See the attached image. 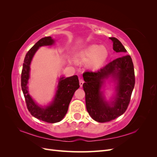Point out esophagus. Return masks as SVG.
<instances>
[{
    "instance_id": "34e87169",
    "label": "esophagus",
    "mask_w": 157,
    "mask_h": 157,
    "mask_svg": "<svg viewBox=\"0 0 157 157\" xmlns=\"http://www.w3.org/2000/svg\"><path fill=\"white\" fill-rule=\"evenodd\" d=\"M84 82V81L83 79H82V78H80V79H79V84H80V87L82 86V85H83Z\"/></svg>"
}]
</instances>
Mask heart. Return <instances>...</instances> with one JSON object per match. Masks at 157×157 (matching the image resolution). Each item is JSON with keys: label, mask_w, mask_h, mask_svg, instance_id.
<instances>
[{"label": "heart", "mask_w": 157, "mask_h": 157, "mask_svg": "<svg viewBox=\"0 0 157 157\" xmlns=\"http://www.w3.org/2000/svg\"><path fill=\"white\" fill-rule=\"evenodd\" d=\"M78 56L82 60H88V67L96 69L105 62L108 57V51L105 47L93 44L80 51Z\"/></svg>", "instance_id": "obj_1"}]
</instances>
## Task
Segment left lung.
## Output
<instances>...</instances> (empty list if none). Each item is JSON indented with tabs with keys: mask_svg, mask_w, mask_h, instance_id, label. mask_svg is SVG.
Instances as JSON below:
<instances>
[{
	"mask_svg": "<svg viewBox=\"0 0 157 157\" xmlns=\"http://www.w3.org/2000/svg\"><path fill=\"white\" fill-rule=\"evenodd\" d=\"M113 42V50L125 54L126 50L115 37L109 38ZM113 78L117 84L114 100L109 103L105 100L101 87L105 79ZM87 111L94 121L106 122L122 115L128 108L135 85L134 64L130 56L124 55L97 71H88L83 74Z\"/></svg>",
	"mask_w": 157,
	"mask_h": 157,
	"instance_id": "8db88e82",
	"label": "left lung"
}]
</instances>
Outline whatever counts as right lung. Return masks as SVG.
Here are the masks:
<instances>
[{
  "label": "right lung",
  "instance_id": "right-lung-1",
  "mask_svg": "<svg viewBox=\"0 0 157 157\" xmlns=\"http://www.w3.org/2000/svg\"><path fill=\"white\" fill-rule=\"evenodd\" d=\"M54 42L51 36H46L38 41L26 54L21 75V89L27 109L34 117L48 123L58 122L63 119L67 112L69 105L75 92L80 86L77 75L67 78H60L54 100L48 106L45 107L38 105L31 97L28 91L27 83L29 78L30 64L33 57L40 47L52 45Z\"/></svg>",
  "mask_w": 157,
  "mask_h": 157
}]
</instances>
